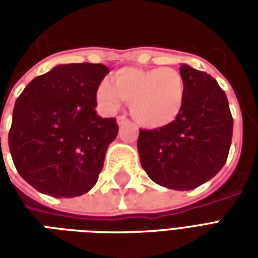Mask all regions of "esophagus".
Returning <instances> with one entry per match:
<instances>
[{"mask_svg":"<svg viewBox=\"0 0 258 258\" xmlns=\"http://www.w3.org/2000/svg\"><path fill=\"white\" fill-rule=\"evenodd\" d=\"M116 120H117V124H118V125H123V124L128 123V118L124 117V116H118V117L116 118Z\"/></svg>","mask_w":258,"mask_h":258,"instance_id":"34e87169","label":"esophagus"}]
</instances>
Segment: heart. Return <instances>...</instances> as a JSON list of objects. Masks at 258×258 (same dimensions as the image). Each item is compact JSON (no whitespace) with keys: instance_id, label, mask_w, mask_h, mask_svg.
<instances>
[{"instance_id":"1","label":"heart","mask_w":258,"mask_h":258,"mask_svg":"<svg viewBox=\"0 0 258 258\" xmlns=\"http://www.w3.org/2000/svg\"><path fill=\"white\" fill-rule=\"evenodd\" d=\"M96 101L106 112L117 110L121 101L130 102V113L146 128L173 123L182 112L185 83L173 68H123L103 80L96 88Z\"/></svg>"}]
</instances>
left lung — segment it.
Here are the masks:
<instances>
[{
	"label": "left lung",
	"mask_w": 258,
	"mask_h": 258,
	"mask_svg": "<svg viewBox=\"0 0 258 258\" xmlns=\"http://www.w3.org/2000/svg\"><path fill=\"white\" fill-rule=\"evenodd\" d=\"M185 83L182 112L173 123L140 130L138 153L149 178L164 188L190 190L225 164L233 118L227 95L210 74L181 64Z\"/></svg>",
	"instance_id": "left-lung-1"
}]
</instances>
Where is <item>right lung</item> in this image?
<instances>
[{
	"label": "right lung",
	"mask_w": 258,
	"mask_h": 258,
	"mask_svg": "<svg viewBox=\"0 0 258 258\" xmlns=\"http://www.w3.org/2000/svg\"><path fill=\"white\" fill-rule=\"evenodd\" d=\"M107 73L101 63L58 64L16 99L9 151L20 177L38 192L74 198L96 184L118 133L114 118L95 110L96 88Z\"/></svg>",
	"instance_id": "1"
}]
</instances>
